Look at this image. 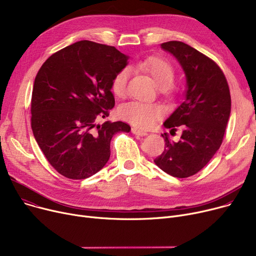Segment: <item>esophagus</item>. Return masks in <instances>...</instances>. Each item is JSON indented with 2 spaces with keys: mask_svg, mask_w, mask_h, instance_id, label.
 <instances>
[{
  "mask_svg": "<svg viewBox=\"0 0 256 256\" xmlns=\"http://www.w3.org/2000/svg\"><path fill=\"white\" fill-rule=\"evenodd\" d=\"M132 132L134 134V135H136L137 137H144V136L148 135V134H147L145 130H139V128H132Z\"/></svg>",
  "mask_w": 256,
  "mask_h": 256,
  "instance_id": "obj_1",
  "label": "esophagus"
}]
</instances>
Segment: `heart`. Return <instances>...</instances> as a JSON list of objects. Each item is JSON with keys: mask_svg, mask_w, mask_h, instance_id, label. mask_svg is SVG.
<instances>
[{"mask_svg": "<svg viewBox=\"0 0 256 256\" xmlns=\"http://www.w3.org/2000/svg\"><path fill=\"white\" fill-rule=\"evenodd\" d=\"M136 66L142 72L148 74L160 88H169L174 82L176 72L173 66L163 58H147L138 62ZM130 76V70L128 67H124L115 74L111 83V90L116 96L122 98L126 96ZM119 114L134 126L150 128L162 116L163 109L158 104L130 102L120 108Z\"/></svg>", "mask_w": 256, "mask_h": 256, "instance_id": "b5f03b06", "label": "heart"}]
</instances>
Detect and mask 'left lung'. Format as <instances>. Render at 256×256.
Instances as JSON below:
<instances>
[{
  "mask_svg": "<svg viewBox=\"0 0 256 256\" xmlns=\"http://www.w3.org/2000/svg\"><path fill=\"white\" fill-rule=\"evenodd\" d=\"M180 64L186 74L184 102L164 122L170 134L182 130L178 142L163 136L165 150L156 165L171 176L186 178L202 169L223 141L232 110L230 87L220 67L189 44L168 42L160 44Z\"/></svg>",
  "mask_w": 256,
  "mask_h": 256,
  "instance_id": "8db88e82",
  "label": "left lung"
}]
</instances>
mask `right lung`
Segmentation results:
<instances>
[{
    "instance_id": "right-lung-1",
    "label": "right lung",
    "mask_w": 256,
    "mask_h": 256,
    "mask_svg": "<svg viewBox=\"0 0 256 256\" xmlns=\"http://www.w3.org/2000/svg\"><path fill=\"white\" fill-rule=\"evenodd\" d=\"M128 57L114 46L80 40L52 55L35 78L31 126L48 163L67 178L84 180L110 158L116 132H128L122 121H106L115 100L111 83Z\"/></svg>"
}]
</instances>
